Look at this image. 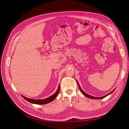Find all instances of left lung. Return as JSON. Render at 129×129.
Returning <instances> with one entry per match:
<instances>
[{"mask_svg": "<svg viewBox=\"0 0 129 129\" xmlns=\"http://www.w3.org/2000/svg\"><path fill=\"white\" fill-rule=\"evenodd\" d=\"M77 83H78V86H79V89H80V91H81V92L85 95V96H86V97H87V98H89V99H98V100H99V99H104V98H105V97H106V96H107L108 95H109V94H111L112 93H113V92L115 90V89H114L112 92H111L110 93H109V94H107V95H105V96H103V97H100V98H98V97H94V96H91V95H89V94H87L86 93H85V92L81 89V88L80 87V85H79V83L77 82Z\"/></svg>", "mask_w": 129, "mask_h": 129, "instance_id": "obj_1", "label": "left lung"}]
</instances>
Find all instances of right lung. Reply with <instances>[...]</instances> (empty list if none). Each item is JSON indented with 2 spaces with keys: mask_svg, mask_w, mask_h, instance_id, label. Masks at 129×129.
<instances>
[{
  "mask_svg": "<svg viewBox=\"0 0 129 129\" xmlns=\"http://www.w3.org/2000/svg\"><path fill=\"white\" fill-rule=\"evenodd\" d=\"M59 91H60V85H59L58 89L56 93H54L52 95L49 96V98H47L43 99V100H34V99L27 98L23 95H21V96L25 100H26L27 101L29 102L30 103L35 104H38V105H43V104H46L52 102L53 100H54V99L56 98L57 96V95H58Z\"/></svg>",
  "mask_w": 129,
  "mask_h": 129,
  "instance_id": "1",
  "label": "right lung"
}]
</instances>
